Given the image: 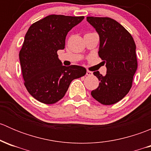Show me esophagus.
<instances>
[{"label":"esophagus","instance_id":"obj_1","mask_svg":"<svg viewBox=\"0 0 151 151\" xmlns=\"http://www.w3.org/2000/svg\"><path fill=\"white\" fill-rule=\"evenodd\" d=\"M86 74L88 76H91L93 74V73H92V71H89V70H87V72H86Z\"/></svg>","mask_w":151,"mask_h":151}]
</instances>
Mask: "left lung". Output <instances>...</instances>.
<instances>
[{"label":"left lung","instance_id":"obj_1","mask_svg":"<svg viewBox=\"0 0 151 151\" xmlns=\"http://www.w3.org/2000/svg\"><path fill=\"white\" fill-rule=\"evenodd\" d=\"M99 35V56L106 63V74H93L100 81L91 96L104 105L115 104L129 92L137 68L136 45L131 33L109 17H87Z\"/></svg>","mask_w":151,"mask_h":151}]
</instances>
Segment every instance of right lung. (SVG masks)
<instances>
[{
  "mask_svg": "<svg viewBox=\"0 0 151 151\" xmlns=\"http://www.w3.org/2000/svg\"><path fill=\"white\" fill-rule=\"evenodd\" d=\"M84 18L51 14L32 24L27 31L19 53L22 74L27 91L40 102H58L71 81L86 74L83 66H63L57 53L65 48L68 32Z\"/></svg>",
  "mask_w": 151,
  "mask_h": 151,
  "instance_id": "1",
  "label": "right lung"
}]
</instances>
